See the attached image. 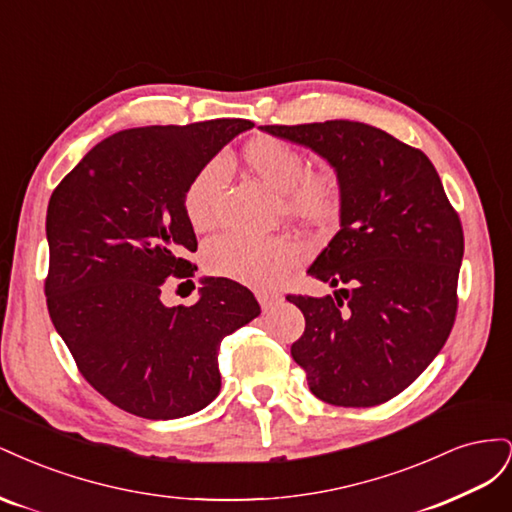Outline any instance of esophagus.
Masks as SVG:
<instances>
[{
	"label": "esophagus",
	"instance_id": "34e87169",
	"mask_svg": "<svg viewBox=\"0 0 512 512\" xmlns=\"http://www.w3.org/2000/svg\"><path fill=\"white\" fill-rule=\"evenodd\" d=\"M256 299H258V303H260V307L265 309H271L273 305H277L282 301V297L280 294H275V292H267V290H260V292H256Z\"/></svg>",
	"mask_w": 512,
	"mask_h": 512
}]
</instances>
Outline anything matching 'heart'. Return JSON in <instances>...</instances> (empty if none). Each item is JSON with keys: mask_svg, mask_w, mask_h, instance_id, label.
Returning a JSON list of instances; mask_svg holds the SVG:
<instances>
[{"mask_svg": "<svg viewBox=\"0 0 512 512\" xmlns=\"http://www.w3.org/2000/svg\"><path fill=\"white\" fill-rule=\"evenodd\" d=\"M243 162L267 188L280 194L284 218L316 232H327L339 222L344 194L335 170L307 173L303 153L273 136L247 143ZM224 175V162L213 158L200 166L185 188L183 211L194 230H209L218 220L215 203ZM203 260L211 275L252 288H273L299 265L301 247L284 237L222 235L205 245Z\"/></svg>", "mask_w": 512, "mask_h": 512, "instance_id": "obj_1", "label": "heart"}]
</instances>
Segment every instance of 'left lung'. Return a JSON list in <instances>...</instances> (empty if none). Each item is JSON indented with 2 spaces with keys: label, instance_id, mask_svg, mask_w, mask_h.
<instances>
[{
  "label": "left lung",
  "instance_id": "1",
  "mask_svg": "<svg viewBox=\"0 0 512 512\" xmlns=\"http://www.w3.org/2000/svg\"><path fill=\"white\" fill-rule=\"evenodd\" d=\"M260 130L318 153L344 194L342 228L307 269L335 292L288 294L305 316L292 359L327 404H384L423 374L453 329L459 215L425 153L380 128L333 119Z\"/></svg>",
  "mask_w": 512,
  "mask_h": 512
}]
</instances>
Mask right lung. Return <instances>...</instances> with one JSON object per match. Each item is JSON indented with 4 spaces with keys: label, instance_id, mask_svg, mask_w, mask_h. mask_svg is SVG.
<instances>
[{
    "label": "right lung",
    "instance_id": "add662e5",
    "mask_svg": "<svg viewBox=\"0 0 512 512\" xmlns=\"http://www.w3.org/2000/svg\"><path fill=\"white\" fill-rule=\"evenodd\" d=\"M245 119L149 126L104 138L61 179L46 209L44 292L85 380L130 414L168 421L218 397L222 339L260 314L245 286L207 277L190 307L160 299L188 280L196 235L183 194Z\"/></svg>",
    "mask_w": 512,
    "mask_h": 512
}]
</instances>
